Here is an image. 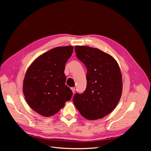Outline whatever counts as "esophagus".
Masks as SVG:
<instances>
[{
	"instance_id": "34e87169",
	"label": "esophagus",
	"mask_w": 151,
	"mask_h": 151,
	"mask_svg": "<svg viewBox=\"0 0 151 151\" xmlns=\"http://www.w3.org/2000/svg\"><path fill=\"white\" fill-rule=\"evenodd\" d=\"M70 89H71V90H72V91H73V93H75V91H76L75 88H74V87H72L71 88H70Z\"/></svg>"
}]
</instances>
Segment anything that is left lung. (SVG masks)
I'll return each mask as SVG.
<instances>
[{"instance_id": "obj_1", "label": "left lung", "mask_w": 151, "mask_h": 151, "mask_svg": "<svg viewBox=\"0 0 151 151\" xmlns=\"http://www.w3.org/2000/svg\"><path fill=\"white\" fill-rule=\"evenodd\" d=\"M75 52L87 68V85L83 93L75 94L74 104L88 120L102 118L116 108L121 97L119 65L111 55L97 48L76 46Z\"/></svg>"}]
</instances>
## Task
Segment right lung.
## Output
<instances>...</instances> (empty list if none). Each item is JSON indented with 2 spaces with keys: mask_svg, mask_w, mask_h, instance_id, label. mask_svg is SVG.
Returning a JSON list of instances; mask_svg holds the SVG:
<instances>
[{
  "mask_svg": "<svg viewBox=\"0 0 151 151\" xmlns=\"http://www.w3.org/2000/svg\"><path fill=\"white\" fill-rule=\"evenodd\" d=\"M73 46L52 49L35 59L27 70L23 93L30 107L41 116H53L71 98L73 91L65 84V64Z\"/></svg>",
  "mask_w": 151,
  "mask_h": 151,
  "instance_id": "1",
  "label": "right lung"
}]
</instances>
